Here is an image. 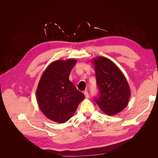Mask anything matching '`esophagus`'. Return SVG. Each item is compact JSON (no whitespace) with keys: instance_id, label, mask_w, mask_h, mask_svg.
Here are the masks:
<instances>
[{"instance_id":"1","label":"esophagus","mask_w":158,"mask_h":158,"mask_svg":"<svg viewBox=\"0 0 158 158\" xmlns=\"http://www.w3.org/2000/svg\"><path fill=\"white\" fill-rule=\"evenodd\" d=\"M84 95H85V97L86 98H89V94H88V92H86V91H85L84 92Z\"/></svg>"}]
</instances>
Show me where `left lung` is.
<instances>
[{
	"label": "left lung",
	"instance_id": "1",
	"mask_svg": "<svg viewBox=\"0 0 158 158\" xmlns=\"http://www.w3.org/2000/svg\"><path fill=\"white\" fill-rule=\"evenodd\" d=\"M99 98L95 99L105 113L114 115L121 112L128 105L131 89L122 71L110 59L97 56L92 59Z\"/></svg>",
	"mask_w": 158,
	"mask_h": 158
}]
</instances>
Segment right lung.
<instances>
[{"label":"right lung","instance_id":"1","mask_svg":"<svg viewBox=\"0 0 158 158\" xmlns=\"http://www.w3.org/2000/svg\"><path fill=\"white\" fill-rule=\"evenodd\" d=\"M76 63L74 59L53 61L42 74L38 84V106L44 115L54 122L68 121L85 98L69 80Z\"/></svg>","mask_w":158,"mask_h":158}]
</instances>
